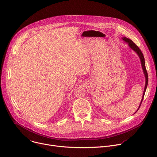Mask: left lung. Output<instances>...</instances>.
I'll return each instance as SVG.
<instances>
[{
	"label": "left lung",
	"mask_w": 157,
	"mask_h": 157,
	"mask_svg": "<svg viewBox=\"0 0 157 157\" xmlns=\"http://www.w3.org/2000/svg\"><path fill=\"white\" fill-rule=\"evenodd\" d=\"M122 40H124L125 41H126L128 46L130 47L131 49L133 50L134 51H135L137 55H139V56L140 57V61H141V64H142V69H143V71H144V75H145V79H146V81H145V89H144V94H143V96H142V101L140 104V105L137 109V110L139 109V108L141 106V104H142V102L143 101V99H144V95H145V91H146V89H147V85H148V73H147V70H146V68H145V59H144V56L143 55V53L142 52H141V50H140V48L136 45L135 43H133L132 40H131L129 38H127L126 37H124L122 38ZM137 110L136 112L135 113H136Z\"/></svg>",
	"instance_id": "obj_1"
}]
</instances>
